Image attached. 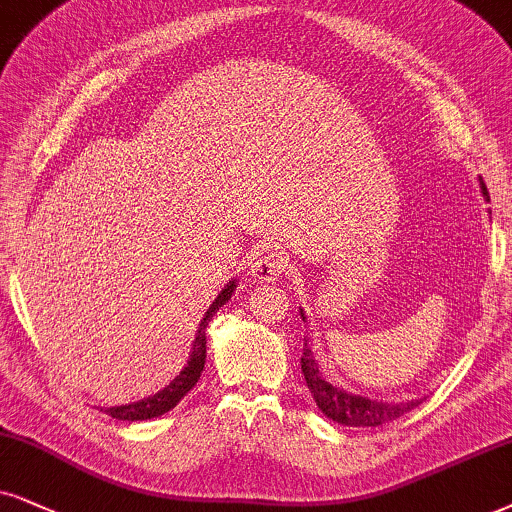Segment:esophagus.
Returning <instances> with one entry per match:
<instances>
[{"label": "esophagus", "instance_id": "1", "mask_svg": "<svg viewBox=\"0 0 512 512\" xmlns=\"http://www.w3.org/2000/svg\"><path fill=\"white\" fill-rule=\"evenodd\" d=\"M288 260L276 250H267L257 257V262L252 264V276H255L257 283H271L276 281L278 276L286 274Z\"/></svg>", "mask_w": 512, "mask_h": 512}]
</instances>
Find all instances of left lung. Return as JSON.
<instances>
[{
	"label": "left lung",
	"instance_id": "left-lung-1",
	"mask_svg": "<svg viewBox=\"0 0 512 512\" xmlns=\"http://www.w3.org/2000/svg\"><path fill=\"white\" fill-rule=\"evenodd\" d=\"M482 191L484 196H487L484 181ZM300 316L304 319L302 312ZM300 364L316 406L323 411V416H328L340 425H349V428H378V425L392 423V420L401 418L404 413H409L420 404L418 399L406 401V404H385V401H375L368 397H359V394L338 390V387L328 383V380H323V375L319 373V364H316L312 354H309V349H302Z\"/></svg>",
	"mask_w": 512,
	"mask_h": 512
}]
</instances>
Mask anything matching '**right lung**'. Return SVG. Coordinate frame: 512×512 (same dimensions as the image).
<instances>
[{
	"label": "right lung",
	"instance_id": "add662e5",
	"mask_svg": "<svg viewBox=\"0 0 512 512\" xmlns=\"http://www.w3.org/2000/svg\"><path fill=\"white\" fill-rule=\"evenodd\" d=\"M234 288H236V283L229 281V286H226L222 293L217 295V300L212 302V307L205 312V319L200 321L196 342H193L191 359H189V364L184 366V371H181L177 378H174L172 383L165 387V390L153 394V397L141 399V401H137V404L113 406V409H106L108 416H113L118 420H148L155 416H163V413L174 409V406H177L179 401L186 397V392L196 387L200 373H203V366H205V342H208V338H205V328H208V321L212 319V316L217 314V309L222 307L224 302L231 300Z\"/></svg>",
	"mask_w": 512,
	"mask_h": 512
}]
</instances>
